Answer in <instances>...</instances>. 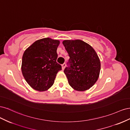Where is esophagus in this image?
<instances>
[{"mask_svg": "<svg viewBox=\"0 0 130 130\" xmlns=\"http://www.w3.org/2000/svg\"><path fill=\"white\" fill-rule=\"evenodd\" d=\"M65 67H66V63H63V64H62V68L63 70L64 69Z\"/></svg>", "mask_w": 130, "mask_h": 130, "instance_id": "1", "label": "esophagus"}]
</instances>
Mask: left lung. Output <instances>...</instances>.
<instances>
[{"instance_id": "8db88e82", "label": "left lung", "mask_w": 130, "mask_h": 130, "mask_svg": "<svg viewBox=\"0 0 130 130\" xmlns=\"http://www.w3.org/2000/svg\"><path fill=\"white\" fill-rule=\"evenodd\" d=\"M70 58L64 73L69 85L77 91H85L95 84L99 76L100 61L92 46L80 40L62 42Z\"/></svg>"}]
</instances>
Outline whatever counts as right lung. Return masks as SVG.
Returning a JSON list of instances; mask_svg holds the SVG:
<instances>
[{
  "label": "right lung",
  "mask_w": 130,
  "mask_h": 130,
  "mask_svg": "<svg viewBox=\"0 0 130 130\" xmlns=\"http://www.w3.org/2000/svg\"><path fill=\"white\" fill-rule=\"evenodd\" d=\"M60 42L50 38L33 43L23 54L22 72L31 87L39 92L48 90L53 85L57 72L62 70L56 62L57 49Z\"/></svg>",
  "instance_id": "obj_1"
}]
</instances>
